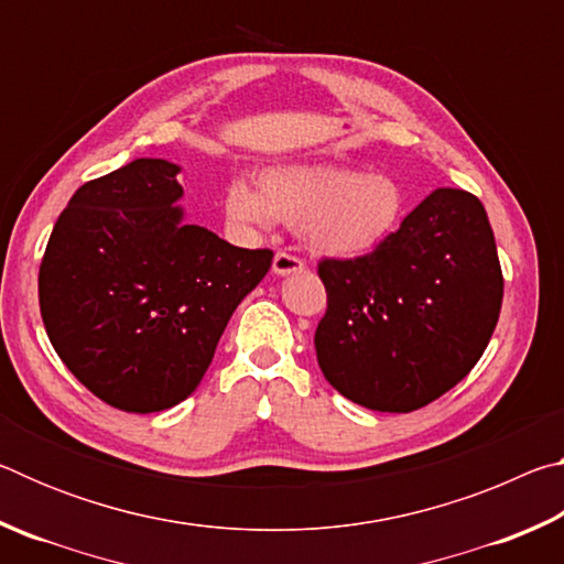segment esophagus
Segmentation results:
<instances>
[{
  "mask_svg": "<svg viewBox=\"0 0 564 564\" xmlns=\"http://www.w3.org/2000/svg\"><path fill=\"white\" fill-rule=\"evenodd\" d=\"M273 273L275 275H291V273H301L305 269V263L299 259V256L293 253H285V251H279L273 256Z\"/></svg>",
  "mask_w": 564,
  "mask_h": 564,
  "instance_id": "1",
  "label": "esophagus"
}]
</instances>
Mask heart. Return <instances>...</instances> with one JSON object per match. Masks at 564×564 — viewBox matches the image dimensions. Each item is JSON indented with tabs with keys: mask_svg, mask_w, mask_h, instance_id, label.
Returning a JSON list of instances; mask_svg holds the SVG:
<instances>
[{
	"mask_svg": "<svg viewBox=\"0 0 564 564\" xmlns=\"http://www.w3.org/2000/svg\"><path fill=\"white\" fill-rule=\"evenodd\" d=\"M256 186L234 178L226 186L224 214L243 234L283 221L299 228L311 251L356 259L383 246L403 221L405 194L388 174H358L333 164H275Z\"/></svg>",
	"mask_w": 564,
	"mask_h": 564,
	"instance_id": "heart-1",
	"label": "heart"
}]
</instances>
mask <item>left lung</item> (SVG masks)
Segmentation results:
<instances>
[{"label": "left lung", "instance_id": "left-lung-1", "mask_svg": "<svg viewBox=\"0 0 564 564\" xmlns=\"http://www.w3.org/2000/svg\"><path fill=\"white\" fill-rule=\"evenodd\" d=\"M318 275L323 376L380 413H410L460 383L500 318L498 246L480 198L460 188H435L373 253L323 259Z\"/></svg>", "mask_w": 564, "mask_h": 564}]
</instances>
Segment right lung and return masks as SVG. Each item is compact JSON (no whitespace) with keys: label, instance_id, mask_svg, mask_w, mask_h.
<instances>
[{"label":"right lung","instance_id":"add662e5","mask_svg":"<svg viewBox=\"0 0 564 564\" xmlns=\"http://www.w3.org/2000/svg\"><path fill=\"white\" fill-rule=\"evenodd\" d=\"M178 166L137 159L76 188L40 265L42 321L82 386L127 413L194 393L236 305L271 269L186 224Z\"/></svg>","mask_w":564,"mask_h":564}]
</instances>
